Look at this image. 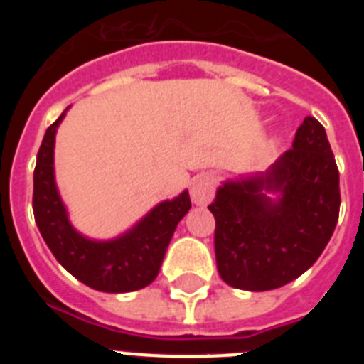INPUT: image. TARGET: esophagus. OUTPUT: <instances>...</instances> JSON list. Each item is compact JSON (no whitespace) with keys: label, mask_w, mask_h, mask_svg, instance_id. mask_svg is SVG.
Instances as JSON below:
<instances>
[{"label":"esophagus","mask_w":364,"mask_h":364,"mask_svg":"<svg viewBox=\"0 0 364 364\" xmlns=\"http://www.w3.org/2000/svg\"><path fill=\"white\" fill-rule=\"evenodd\" d=\"M215 195V178L211 175H198L191 182V200L197 205L210 204Z\"/></svg>","instance_id":"34e87169"}]
</instances>
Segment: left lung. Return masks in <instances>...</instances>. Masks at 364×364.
<instances>
[{
	"instance_id": "left-lung-1",
	"label": "left lung",
	"mask_w": 364,
	"mask_h": 364,
	"mask_svg": "<svg viewBox=\"0 0 364 364\" xmlns=\"http://www.w3.org/2000/svg\"><path fill=\"white\" fill-rule=\"evenodd\" d=\"M339 205V171L326 131L306 117L291 149L268 171L218 186L210 211L222 281L268 291L301 277L326 247Z\"/></svg>"
}]
</instances>
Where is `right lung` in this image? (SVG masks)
Masks as SVG:
<instances>
[{
	"label": "right lung",
	"mask_w": 364,
	"mask_h": 364,
	"mask_svg": "<svg viewBox=\"0 0 364 364\" xmlns=\"http://www.w3.org/2000/svg\"><path fill=\"white\" fill-rule=\"evenodd\" d=\"M67 111L45 131L34 169L32 210L38 230L56 260L92 290L125 294L156 279L178 222L191 210L188 189L156 204L131 230L109 240L89 239L74 230L54 176V142Z\"/></svg>",
	"instance_id": "1"
}]
</instances>
